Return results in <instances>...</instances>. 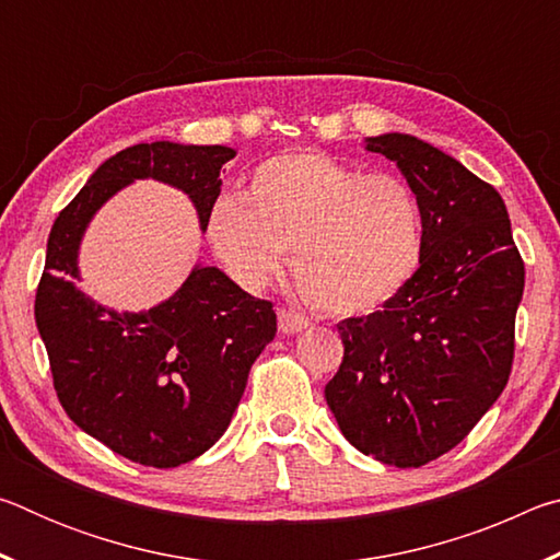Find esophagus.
<instances>
[{"mask_svg":"<svg viewBox=\"0 0 560 560\" xmlns=\"http://www.w3.org/2000/svg\"><path fill=\"white\" fill-rule=\"evenodd\" d=\"M306 326H308V318H303L301 314H296V311H291V308H279L281 334H301Z\"/></svg>","mask_w":560,"mask_h":560,"instance_id":"esophagus-1","label":"esophagus"}]
</instances>
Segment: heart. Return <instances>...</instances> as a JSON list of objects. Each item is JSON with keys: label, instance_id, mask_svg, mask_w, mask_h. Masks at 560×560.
<instances>
[{"label": "heart", "instance_id": "1", "mask_svg": "<svg viewBox=\"0 0 560 560\" xmlns=\"http://www.w3.org/2000/svg\"><path fill=\"white\" fill-rule=\"evenodd\" d=\"M207 236L226 271L259 291L293 252L301 293L328 314H365L393 299L420 267L422 202L405 177L365 175L316 150L254 167L246 200L224 192Z\"/></svg>", "mask_w": 560, "mask_h": 560}]
</instances>
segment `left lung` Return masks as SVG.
<instances>
[{"label": "left lung", "mask_w": 560, "mask_h": 560, "mask_svg": "<svg viewBox=\"0 0 560 560\" xmlns=\"http://www.w3.org/2000/svg\"><path fill=\"white\" fill-rule=\"evenodd\" d=\"M422 202L424 249L381 311L336 326L343 360L326 385L340 432L390 467H422L467 438L514 365L524 259L501 195L412 136L368 138Z\"/></svg>", "instance_id": "1"}]
</instances>
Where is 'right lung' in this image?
Segmentation results:
<instances>
[{
	"label": "right lung",
	"mask_w": 560,
	"mask_h": 560,
	"mask_svg": "<svg viewBox=\"0 0 560 560\" xmlns=\"http://www.w3.org/2000/svg\"><path fill=\"white\" fill-rule=\"evenodd\" d=\"M232 158L224 145L165 140L120 150L59 212L46 244L34 316L54 390L83 432L143 467H179L222 438L252 363L277 336V311L217 267H197L165 303L120 316L73 287L75 252L93 212L138 177L185 189L205 230Z\"/></svg>",
	"instance_id": "1"
}]
</instances>
